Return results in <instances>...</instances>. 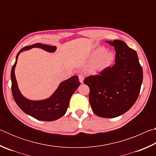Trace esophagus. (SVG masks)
Listing matches in <instances>:
<instances>
[{"label": "esophagus", "mask_w": 156, "mask_h": 156, "mask_svg": "<svg viewBox=\"0 0 156 156\" xmlns=\"http://www.w3.org/2000/svg\"><path fill=\"white\" fill-rule=\"evenodd\" d=\"M78 78H79V81H80L81 83H83V80H84V76H83V75L79 74L78 75Z\"/></svg>", "instance_id": "1"}]
</instances>
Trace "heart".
<instances>
[{
	"instance_id": "obj_1",
	"label": "heart",
	"mask_w": 156,
	"mask_h": 156,
	"mask_svg": "<svg viewBox=\"0 0 156 156\" xmlns=\"http://www.w3.org/2000/svg\"><path fill=\"white\" fill-rule=\"evenodd\" d=\"M114 60V55L102 47H98L92 52L90 62H93V68L96 72H100L109 67Z\"/></svg>"
}]
</instances>
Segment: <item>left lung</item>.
Wrapping results in <instances>:
<instances>
[{"mask_svg": "<svg viewBox=\"0 0 156 156\" xmlns=\"http://www.w3.org/2000/svg\"><path fill=\"white\" fill-rule=\"evenodd\" d=\"M115 50V65L99 74L85 78L92 111L102 118H115L127 112L138 99L143 72L137 53L119 40L106 41Z\"/></svg>", "mask_w": 156, "mask_h": 156, "instance_id": "left-lung-1", "label": "left lung"}]
</instances>
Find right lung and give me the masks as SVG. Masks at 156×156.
Instances as JSON below:
<instances>
[{
    "label": "right lung",
    "instance_id": "obj_1",
    "mask_svg": "<svg viewBox=\"0 0 156 156\" xmlns=\"http://www.w3.org/2000/svg\"><path fill=\"white\" fill-rule=\"evenodd\" d=\"M34 47H38L48 52H54L56 50V46H49L41 43H36L32 45L25 47L20 50L11 71L13 97L20 109L31 117L42 121L56 120L65 115L67 110L71 97L80 86V83L78 80V76H73L60 83L58 89L48 98L42 100H30L26 98L21 94L18 89L14 69L17 63L18 55L20 52Z\"/></svg>",
    "mask_w": 156,
    "mask_h": 156
}]
</instances>
